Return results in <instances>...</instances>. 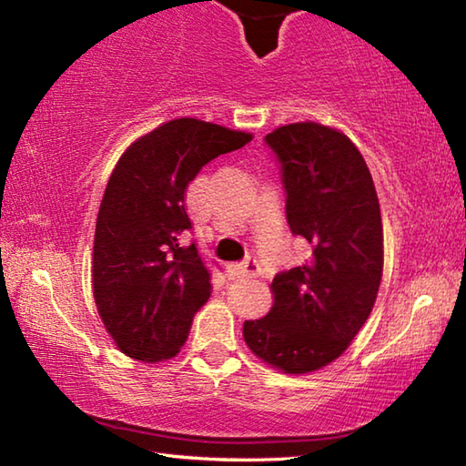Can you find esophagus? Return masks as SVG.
<instances>
[{
    "mask_svg": "<svg viewBox=\"0 0 466 466\" xmlns=\"http://www.w3.org/2000/svg\"><path fill=\"white\" fill-rule=\"evenodd\" d=\"M258 273H261V265H258L257 257H248L247 261L234 267V275H236V278H238V279H250V278H257Z\"/></svg>",
    "mask_w": 466,
    "mask_h": 466,
    "instance_id": "obj_1",
    "label": "esophagus"
}]
</instances>
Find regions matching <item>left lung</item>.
<instances>
[{
    "mask_svg": "<svg viewBox=\"0 0 466 466\" xmlns=\"http://www.w3.org/2000/svg\"><path fill=\"white\" fill-rule=\"evenodd\" d=\"M279 164L289 230L310 258L275 275V304L247 320L244 341L288 374L330 364L364 327L382 279V218L374 180L358 147L319 123L265 136Z\"/></svg>",
    "mask_w": 466,
    "mask_h": 466,
    "instance_id": "left-lung-1",
    "label": "left lung"
}]
</instances>
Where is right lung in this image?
<instances>
[{"instance_id": "right-lung-1", "label": "right lung", "mask_w": 466, "mask_h": 466, "mask_svg": "<svg viewBox=\"0 0 466 466\" xmlns=\"http://www.w3.org/2000/svg\"><path fill=\"white\" fill-rule=\"evenodd\" d=\"M250 133L175 119L116 162L94 234L92 286L100 319L133 360L162 361L185 345L211 296V271L193 240L187 187L214 157L247 146Z\"/></svg>"}]
</instances>
